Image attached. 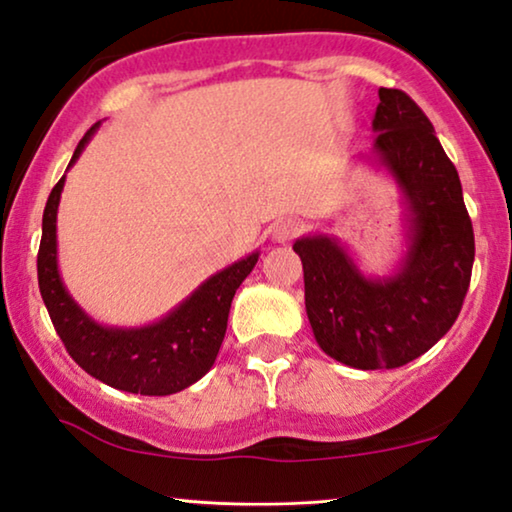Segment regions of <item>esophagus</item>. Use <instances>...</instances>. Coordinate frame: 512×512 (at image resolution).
I'll use <instances>...</instances> for the list:
<instances>
[{"instance_id":"34e87169","label":"esophagus","mask_w":512,"mask_h":512,"mask_svg":"<svg viewBox=\"0 0 512 512\" xmlns=\"http://www.w3.org/2000/svg\"><path fill=\"white\" fill-rule=\"evenodd\" d=\"M298 230H300L298 221H291V219L277 221L275 226H272V240L286 242V240H291L293 235H298Z\"/></svg>"}]
</instances>
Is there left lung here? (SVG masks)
<instances>
[{
    "instance_id": "8db88e82",
    "label": "left lung",
    "mask_w": 512,
    "mask_h": 512,
    "mask_svg": "<svg viewBox=\"0 0 512 512\" xmlns=\"http://www.w3.org/2000/svg\"><path fill=\"white\" fill-rule=\"evenodd\" d=\"M373 149L401 186L410 251L391 277H366L335 237H300L305 310L331 359L359 370L401 368L457 321L475 258L457 167L410 95L380 88Z\"/></svg>"
}]
</instances>
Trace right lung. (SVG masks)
<instances>
[{"label": "right lung", "mask_w": 512, "mask_h": 512, "mask_svg": "<svg viewBox=\"0 0 512 512\" xmlns=\"http://www.w3.org/2000/svg\"><path fill=\"white\" fill-rule=\"evenodd\" d=\"M95 123L76 146L69 167L97 130ZM65 177L48 195L37 256L39 291L62 345L79 366L109 387L142 396H170L198 382L214 366L235 291L254 270L258 251L228 265L202 282L184 303L156 324L142 328H111L90 319L69 296L58 272L60 193Z\"/></svg>", "instance_id": "1"}]
</instances>
